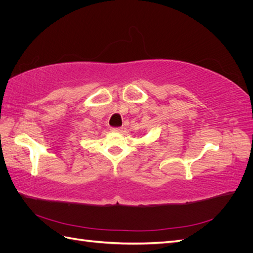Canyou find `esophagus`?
Here are the masks:
<instances>
[{
	"mask_svg": "<svg viewBox=\"0 0 253 253\" xmlns=\"http://www.w3.org/2000/svg\"><path fill=\"white\" fill-rule=\"evenodd\" d=\"M112 131L113 132H121L122 131V127H113Z\"/></svg>",
	"mask_w": 253,
	"mask_h": 253,
	"instance_id": "esophagus-1",
	"label": "esophagus"
}]
</instances>
